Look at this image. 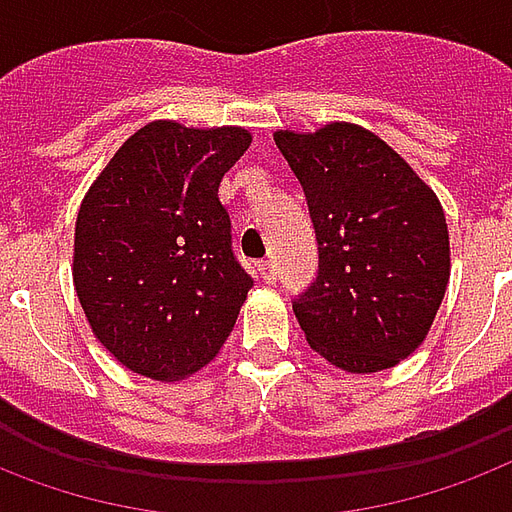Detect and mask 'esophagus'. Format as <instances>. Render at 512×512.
Wrapping results in <instances>:
<instances>
[{
	"mask_svg": "<svg viewBox=\"0 0 512 512\" xmlns=\"http://www.w3.org/2000/svg\"><path fill=\"white\" fill-rule=\"evenodd\" d=\"M257 271H260V276L266 279L268 285H274V282H276V263H274V260H260V263H257Z\"/></svg>",
	"mask_w": 512,
	"mask_h": 512,
	"instance_id": "esophagus-1",
	"label": "esophagus"
}]
</instances>
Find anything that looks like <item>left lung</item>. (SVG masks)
I'll return each mask as SVG.
<instances>
[{
	"label": "left lung",
	"instance_id": "1",
	"mask_svg": "<svg viewBox=\"0 0 512 512\" xmlns=\"http://www.w3.org/2000/svg\"><path fill=\"white\" fill-rule=\"evenodd\" d=\"M317 236V276L293 298L306 342L344 372L391 369L426 339L450 279L437 195L358 124L276 132Z\"/></svg>",
	"mask_w": 512,
	"mask_h": 512
}]
</instances>
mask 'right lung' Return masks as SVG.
Returning a JSON list of instances; mask_svg holds the SVG:
<instances>
[{
	"label": "right lung",
	"mask_w": 512,
	"mask_h": 512,
	"mask_svg": "<svg viewBox=\"0 0 512 512\" xmlns=\"http://www.w3.org/2000/svg\"><path fill=\"white\" fill-rule=\"evenodd\" d=\"M241 127L151 121L124 140L75 222L73 282L94 336L130 372L173 382L206 366L252 290L219 181Z\"/></svg>",
	"instance_id": "obj_1"
}]
</instances>
